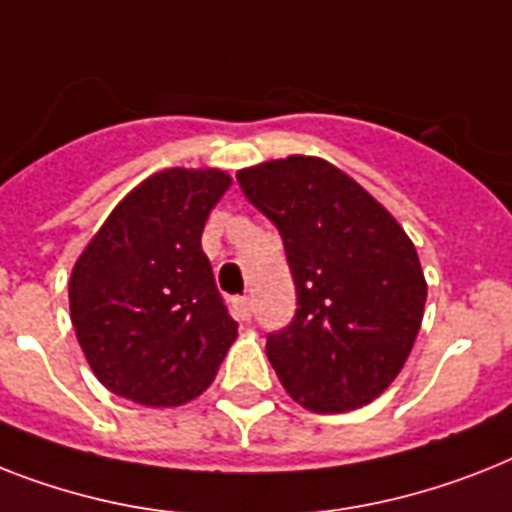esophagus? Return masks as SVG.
I'll use <instances>...</instances> for the list:
<instances>
[{"label": "esophagus", "instance_id": "esophagus-1", "mask_svg": "<svg viewBox=\"0 0 512 512\" xmlns=\"http://www.w3.org/2000/svg\"><path fill=\"white\" fill-rule=\"evenodd\" d=\"M234 310L242 321H249V318H252V297H236Z\"/></svg>", "mask_w": 512, "mask_h": 512}]
</instances>
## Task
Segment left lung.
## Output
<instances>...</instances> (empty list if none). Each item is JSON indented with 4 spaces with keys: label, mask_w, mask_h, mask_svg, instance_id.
I'll return each instance as SVG.
<instances>
[{
    "label": "left lung",
    "mask_w": 512,
    "mask_h": 512,
    "mask_svg": "<svg viewBox=\"0 0 512 512\" xmlns=\"http://www.w3.org/2000/svg\"><path fill=\"white\" fill-rule=\"evenodd\" d=\"M236 181L278 228L297 286L292 323L265 342L281 384L315 413L368 405L402 371L421 328L426 278L413 242L318 157L263 162Z\"/></svg>",
    "instance_id": "obj_1"
}]
</instances>
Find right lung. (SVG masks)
Masks as SVG:
<instances>
[{
    "label": "right lung",
    "instance_id": "1",
    "mask_svg": "<svg viewBox=\"0 0 512 512\" xmlns=\"http://www.w3.org/2000/svg\"><path fill=\"white\" fill-rule=\"evenodd\" d=\"M231 186L220 170H162L110 213L70 276V321L91 371L139 405H184L213 384L239 323L202 231Z\"/></svg>",
    "mask_w": 512,
    "mask_h": 512
}]
</instances>
